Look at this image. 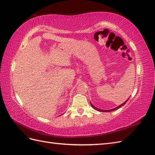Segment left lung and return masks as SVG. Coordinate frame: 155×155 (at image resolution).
Here are the masks:
<instances>
[{"label": "left lung", "mask_w": 155, "mask_h": 155, "mask_svg": "<svg viewBox=\"0 0 155 155\" xmlns=\"http://www.w3.org/2000/svg\"><path fill=\"white\" fill-rule=\"evenodd\" d=\"M128 100H129V99H127V100L126 101H125L124 103H123V104L120 105H119V106H118V107H117L116 108H114V109H110V110H102V109H98V108H97V107H95L94 105H93L91 104V103H90V104H91V105L92 107L94 108V109H95V110H97V111H101V112H109V111H115V110H116V109H117L120 108V107H122V106L126 104V103L127 102V101H128Z\"/></svg>", "instance_id": "obj_1"}]
</instances>
